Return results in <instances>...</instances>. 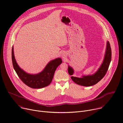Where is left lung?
<instances>
[{"instance_id":"8db88e82","label":"left lung","mask_w":123,"mask_h":123,"mask_svg":"<svg viewBox=\"0 0 123 123\" xmlns=\"http://www.w3.org/2000/svg\"><path fill=\"white\" fill-rule=\"evenodd\" d=\"M111 60V49L109 42L107 41L104 60L98 70L92 75H83L82 77L80 78L72 76L71 79L74 82L81 86L87 87L94 85L99 82L105 76L108 70ZM68 71L70 75H73L74 72L73 68L69 66Z\"/></svg>"}]
</instances>
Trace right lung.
Listing matches in <instances>:
<instances>
[{"mask_svg":"<svg viewBox=\"0 0 123 123\" xmlns=\"http://www.w3.org/2000/svg\"><path fill=\"white\" fill-rule=\"evenodd\" d=\"M12 59L14 69L21 80L27 86L34 89H40L48 86L52 81L55 70L62 62L60 58H57L50 61L41 73L31 74L25 72L18 65L14 56L13 46Z\"/></svg>","mask_w":123,"mask_h":123,"instance_id":"1","label":"right lung"}]
</instances>
